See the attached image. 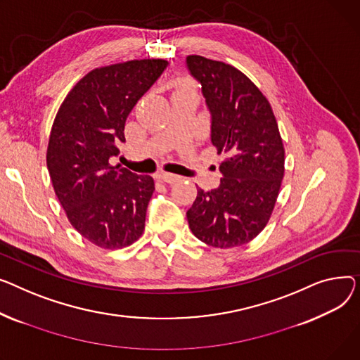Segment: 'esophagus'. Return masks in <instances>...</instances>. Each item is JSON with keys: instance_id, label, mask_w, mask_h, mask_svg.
<instances>
[{"instance_id": "esophagus-1", "label": "esophagus", "mask_w": 360, "mask_h": 360, "mask_svg": "<svg viewBox=\"0 0 360 360\" xmlns=\"http://www.w3.org/2000/svg\"><path fill=\"white\" fill-rule=\"evenodd\" d=\"M158 179H160V180H162V181H165V183H176V181H179V180H180V177H179V176L172 174V173H164V172L158 173Z\"/></svg>"}]
</instances>
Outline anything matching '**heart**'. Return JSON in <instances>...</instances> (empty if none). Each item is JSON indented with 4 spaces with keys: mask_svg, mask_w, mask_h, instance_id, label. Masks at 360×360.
I'll use <instances>...</instances> for the list:
<instances>
[{
    "mask_svg": "<svg viewBox=\"0 0 360 360\" xmlns=\"http://www.w3.org/2000/svg\"><path fill=\"white\" fill-rule=\"evenodd\" d=\"M177 93H195V91L192 90V86H190L188 81L180 79L177 82V87H176V93L174 94H177Z\"/></svg>",
    "mask_w": 360,
    "mask_h": 360,
    "instance_id": "b5f03b06",
    "label": "heart"
}]
</instances>
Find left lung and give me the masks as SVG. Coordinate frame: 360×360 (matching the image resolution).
<instances>
[{
    "label": "left lung",
    "instance_id": "left-lung-1",
    "mask_svg": "<svg viewBox=\"0 0 360 360\" xmlns=\"http://www.w3.org/2000/svg\"><path fill=\"white\" fill-rule=\"evenodd\" d=\"M186 63L212 116L210 139L225 155L219 187L198 188L188 226L207 245L240 247L271 217L285 174L283 141L269 100L245 74L200 55H188Z\"/></svg>",
    "mask_w": 360,
    "mask_h": 360
}]
</instances>
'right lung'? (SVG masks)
Masks as SVG:
<instances>
[{
  "label": "right lung",
  "mask_w": 360,
  "mask_h": 360,
  "mask_svg": "<svg viewBox=\"0 0 360 360\" xmlns=\"http://www.w3.org/2000/svg\"><path fill=\"white\" fill-rule=\"evenodd\" d=\"M168 62L134 59L84 75L62 101L49 136L46 164L71 225L105 250L134 244L145 229L154 179L113 167L124 122Z\"/></svg>",
  "instance_id": "right-lung-1"
}]
</instances>
